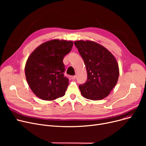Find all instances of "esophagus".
Segmentation results:
<instances>
[{
	"label": "esophagus",
	"mask_w": 146,
	"mask_h": 146,
	"mask_svg": "<svg viewBox=\"0 0 146 146\" xmlns=\"http://www.w3.org/2000/svg\"><path fill=\"white\" fill-rule=\"evenodd\" d=\"M70 78H71L72 79H73V80H74V79H75L76 78V76H72Z\"/></svg>",
	"instance_id": "1"
}]
</instances>
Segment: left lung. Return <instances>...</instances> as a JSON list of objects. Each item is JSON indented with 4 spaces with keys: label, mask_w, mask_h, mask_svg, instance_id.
Instances as JSON below:
<instances>
[{
    "label": "left lung",
    "mask_w": 146,
    "mask_h": 146,
    "mask_svg": "<svg viewBox=\"0 0 146 146\" xmlns=\"http://www.w3.org/2000/svg\"><path fill=\"white\" fill-rule=\"evenodd\" d=\"M87 70L86 82L79 86L84 98L98 101L108 96L116 85L119 76L117 60L112 54L95 42H74Z\"/></svg>",
    "instance_id": "obj_1"
}]
</instances>
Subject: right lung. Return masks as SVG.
<instances>
[{"label": "right lung", "instance_id": "add662e5", "mask_svg": "<svg viewBox=\"0 0 146 146\" xmlns=\"http://www.w3.org/2000/svg\"><path fill=\"white\" fill-rule=\"evenodd\" d=\"M73 45L72 41L51 40L38 46L29 56L25 65V76L36 96L52 101L65 95L68 79L64 74L63 60Z\"/></svg>", "mask_w": 146, "mask_h": 146}]
</instances>
